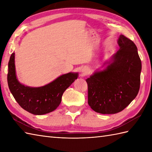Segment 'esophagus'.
<instances>
[{"mask_svg": "<svg viewBox=\"0 0 152 152\" xmlns=\"http://www.w3.org/2000/svg\"><path fill=\"white\" fill-rule=\"evenodd\" d=\"M88 71H89L88 68H87V67L83 68V69H82V71H81L82 73V75H86V74L88 73Z\"/></svg>", "mask_w": 152, "mask_h": 152, "instance_id": "34e87169", "label": "esophagus"}]
</instances>
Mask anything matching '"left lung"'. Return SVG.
<instances>
[{
    "label": "left lung",
    "mask_w": 152,
    "mask_h": 152,
    "mask_svg": "<svg viewBox=\"0 0 152 152\" xmlns=\"http://www.w3.org/2000/svg\"><path fill=\"white\" fill-rule=\"evenodd\" d=\"M119 50L86 80L88 104L95 112L113 114L122 111L136 97L140 89L141 60L133 41L123 34Z\"/></svg>",
    "instance_id": "8db88e82"
}]
</instances>
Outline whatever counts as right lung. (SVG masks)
I'll list each match as a JSON object with an SVG mask.
<instances>
[{"label": "right lung", "instance_id": "add662e5", "mask_svg": "<svg viewBox=\"0 0 152 152\" xmlns=\"http://www.w3.org/2000/svg\"><path fill=\"white\" fill-rule=\"evenodd\" d=\"M78 77V72H69L44 86H26L17 78L15 53H12L8 63L7 79L10 92L22 108L34 115H43L55 110L59 106L64 91Z\"/></svg>", "mask_w": 152, "mask_h": 152}]
</instances>
